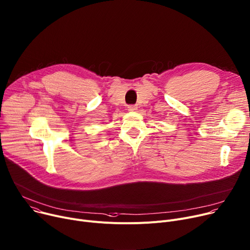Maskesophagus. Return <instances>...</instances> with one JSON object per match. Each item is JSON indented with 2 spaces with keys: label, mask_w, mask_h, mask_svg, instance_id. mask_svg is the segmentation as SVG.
<instances>
[{
  "label": "esophagus",
  "mask_w": 250,
  "mask_h": 250,
  "mask_svg": "<svg viewBox=\"0 0 250 250\" xmlns=\"http://www.w3.org/2000/svg\"><path fill=\"white\" fill-rule=\"evenodd\" d=\"M128 110H129V111H131V112H133V111H136V110H138V107H137L136 105H130V106L128 107Z\"/></svg>",
  "instance_id": "esophagus-1"
}]
</instances>
